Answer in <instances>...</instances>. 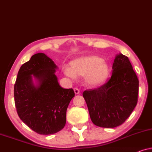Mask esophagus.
<instances>
[{
  "instance_id": "esophagus-1",
  "label": "esophagus",
  "mask_w": 152,
  "mask_h": 152,
  "mask_svg": "<svg viewBox=\"0 0 152 152\" xmlns=\"http://www.w3.org/2000/svg\"><path fill=\"white\" fill-rule=\"evenodd\" d=\"M74 93H75L76 94H80V91H79V89L78 88H74Z\"/></svg>"
}]
</instances>
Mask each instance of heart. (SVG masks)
Returning a JSON list of instances; mask_svg holds the SVG:
<instances>
[{
  "label": "heart",
  "mask_w": 152,
  "mask_h": 152,
  "mask_svg": "<svg viewBox=\"0 0 152 152\" xmlns=\"http://www.w3.org/2000/svg\"><path fill=\"white\" fill-rule=\"evenodd\" d=\"M65 75L70 79L85 76V83L98 86L104 82L110 74V68L102 58L89 56L77 58L70 62V67L64 69Z\"/></svg>",
  "instance_id": "1"
}]
</instances>
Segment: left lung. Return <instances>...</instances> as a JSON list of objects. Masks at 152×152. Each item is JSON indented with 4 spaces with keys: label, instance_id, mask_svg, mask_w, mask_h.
<instances>
[{
    "label": "left lung",
    "instance_id": "left-lung-1",
    "mask_svg": "<svg viewBox=\"0 0 152 152\" xmlns=\"http://www.w3.org/2000/svg\"><path fill=\"white\" fill-rule=\"evenodd\" d=\"M138 86L139 81L128 57L117 54L107 82L83 93L92 123L105 128L122 125L136 106Z\"/></svg>",
    "mask_w": 152,
    "mask_h": 152
}]
</instances>
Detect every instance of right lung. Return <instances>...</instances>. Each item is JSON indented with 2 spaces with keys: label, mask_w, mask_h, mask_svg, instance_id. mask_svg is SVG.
<instances>
[{
  "label": "right lung",
  "mask_w": 152,
  "mask_h": 152,
  "mask_svg": "<svg viewBox=\"0 0 152 152\" xmlns=\"http://www.w3.org/2000/svg\"><path fill=\"white\" fill-rule=\"evenodd\" d=\"M56 65L43 53L33 55L21 66L14 85V101L21 121L42 135L61 131L75 94L64 89L56 75Z\"/></svg>",
  "instance_id": "right-lung-1"
}]
</instances>
